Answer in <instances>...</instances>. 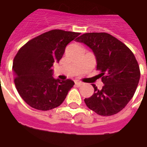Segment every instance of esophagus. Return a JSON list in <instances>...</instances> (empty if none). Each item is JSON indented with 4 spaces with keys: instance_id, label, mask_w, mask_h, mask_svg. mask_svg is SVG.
<instances>
[{
    "instance_id": "esophagus-1",
    "label": "esophagus",
    "mask_w": 147,
    "mask_h": 147,
    "mask_svg": "<svg viewBox=\"0 0 147 147\" xmlns=\"http://www.w3.org/2000/svg\"><path fill=\"white\" fill-rule=\"evenodd\" d=\"M75 84L77 85V86H81V84H82V82H81V81H75Z\"/></svg>"
}]
</instances>
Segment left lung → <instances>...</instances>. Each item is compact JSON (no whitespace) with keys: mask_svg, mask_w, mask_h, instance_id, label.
I'll return each mask as SVG.
<instances>
[{"mask_svg":"<svg viewBox=\"0 0 147 147\" xmlns=\"http://www.w3.org/2000/svg\"><path fill=\"white\" fill-rule=\"evenodd\" d=\"M92 50L97 69L104 84L102 90L93 84L94 94L84 102L101 116L116 114L125 107L139 84L140 66L125 44L107 33H87L77 39Z\"/></svg>","mask_w":147,"mask_h":147,"instance_id":"1","label":"left lung"}]
</instances>
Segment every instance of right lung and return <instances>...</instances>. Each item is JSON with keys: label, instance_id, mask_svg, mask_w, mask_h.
<instances>
[{"label": "right lung", "instance_id": "1", "mask_svg": "<svg viewBox=\"0 0 147 147\" xmlns=\"http://www.w3.org/2000/svg\"><path fill=\"white\" fill-rule=\"evenodd\" d=\"M80 34L52 30L29 40L17 52L12 66L15 84L31 107L49 110L63 103L74 82L54 78L51 67L62 59L66 45Z\"/></svg>", "mask_w": 147, "mask_h": 147}]
</instances>
